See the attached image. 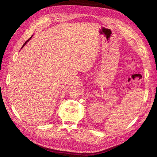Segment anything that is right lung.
I'll return each mask as SVG.
<instances>
[{"instance_id": "1", "label": "right lung", "mask_w": 157, "mask_h": 157, "mask_svg": "<svg viewBox=\"0 0 157 157\" xmlns=\"http://www.w3.org/2000/svg\"><path fill=\"white\" fill-rule=\"evenodd\" d=\"M32 36H33V35H32ZM32 36H31V37H30V38H29V40H27V41H25V43H24V44H23V46H22V47H21V48H23V47H24V46H25V44H27V42H28V41H29V40H30V39H31V38H32Z\"/></svg>"}]
</instances>
